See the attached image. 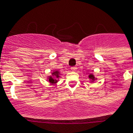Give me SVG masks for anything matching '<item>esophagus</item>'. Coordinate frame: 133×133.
<instances>
[{
  "label": "esophagus",
  "instance_id": "34e87169",
  "mask_svg": "<svg viewBox=\"0 0 133 133\" xmlns=\"http://www.w3.org/2000/svg\"><path fill=\"white\" fill-rule=\"evenodd\" d=\"M76 69H77L76 67H72V68H71V70H72V71H76Z\"/></svg>",
  "mask_w": 133,
  "mask_h": 133
}]
</instances>
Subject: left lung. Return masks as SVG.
<instances>
[{
	"label": "left lung",
	"mask_w": 133,
	"mask_h": 133,
	"mask_svg": "<svg viewBox=\"0 0 133 133\" xmlns=\"http://www.w3.org/2000/svg\"><path fill=\"white\" fill-rule=\"evenodd\" d=\"M89 78H91V80H93V81L94 80V75H93V74H90V75L89 76ZM91 82H92V81H91Z\"/></svg>",
	"instance_id": "obj_1"
}]
</instances>
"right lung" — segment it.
Masks as SVG:
<instances>
[{
    "label": "right lung",
    "mask_w": 133,
    "mask_h": 133,
    "mask_svg": "<svg viewBox=\"0 0 133 133\" xmlns=\"http://www.w3.org/2000/svg\"><path fill=\"white\" fill-rule=\"evenodd\" d=\"M52 76H54V77H52V76H50L49 77V81L50 83H57V79L59 77V72L58 71H55V72H52Z\"/></svg>",
    "instance_id": "obj_1"
}]
</instances>
